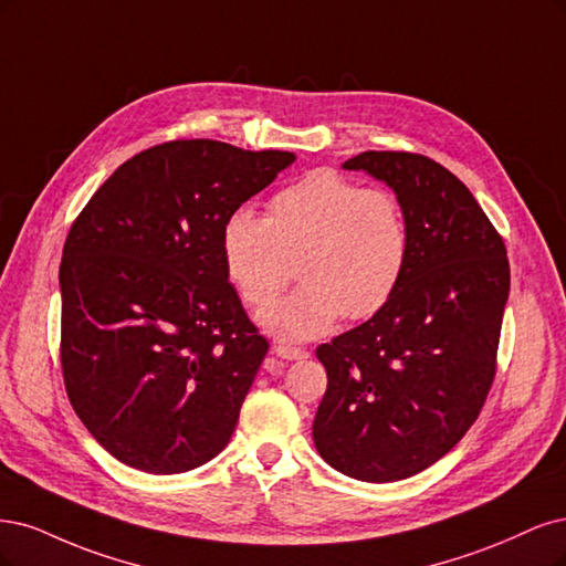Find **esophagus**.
Wrapping results in <instances>:
<instances>
[{
  "label": "esophagus",
  "mask_w": 566,
  "mask_h": 566,
  "mask_svg": "<svg viewBox=\"0 0 566 566\" xmlns=\"http://www.w3.org/2000/svg\"><path fill=\"white\" fill-rule=\"evenodd\" d=\"M272 353H275L282 359H305L307 357L305 348H296V345H289V343H275Z\"/></svg>",
  "instance_id": "obj_1"
}]
</instances>
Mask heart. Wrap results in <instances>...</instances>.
Segmentation results:
<instances>
[{
	"instance_id": "heart-1",
	"label": "heart",
	"mask_w": 566,
	"mask_h": 566,
	"mask_svg": "<svg viewBox=\"0 0 566 566\" xmlns=\"http://www.w3.org/2000/svg\"><path fill=\"white\" fill-rule=\"evenodd\" d=\"M221 256L244 303L259 310L276 300L296 262L304 284L265 310L261 324L307 340L343 315H376L397 294L411 263V223L397 192L317 169L272 195L263 218L247 209L230 213Z\"/></svg>"
}]
</instances>
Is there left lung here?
Here are the masks:
<instances>
[{
  "instance_id": "left-lung-1",
  "label": "left lung",
  "mask_w": 566,
  "mask_h": 566,
  "mask_svg": "<svg viewBox=\"0 0 566 566\" xmlns=\"http://www.w3.org/2000/svg\"><path fill=\"white\" fill-rule=\"evenodd\" d=\"M343 167L402 199L411 263L371 319L317 348L326 392L313 440L343 475L397 482L440 461L478 421L496 376L510 263L499 230L442 164L369 150Z\"/></svg>"
}]
</instances>
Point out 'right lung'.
<instances>
[{"mask_svg":"<svg viewBox=\"0 0 566 566\" xmlns=\"http://www.w3.org/2000/svg\"><path fill=\"white\" fill-rule=\"evenodd\" d=\"M294 159L209 138L159 143L72 223L59 272L65 392L117 461L174 475L230 442L270 345L228 282L221 230Z\"/></svg>","mask_w":566,"mask_h":566,"instance_id":"right-lung-1","label":"right lung"}]
</instances>
